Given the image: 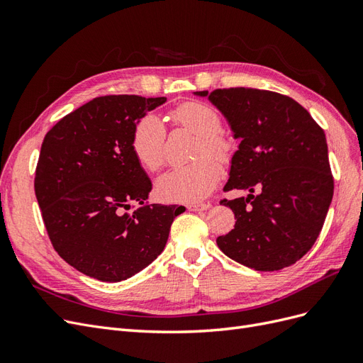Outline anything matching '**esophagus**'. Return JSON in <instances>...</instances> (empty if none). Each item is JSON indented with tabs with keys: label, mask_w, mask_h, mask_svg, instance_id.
Here are the masks:
<instances>
[{
	"label": "esophagus",
	"mask_w": 363,
	"mask_h": 363,
	"mask_svg": "<svg viewBox=\"0 0 363 363\" xmlns=\"http://www.w3.org/2000/svg\"><path fill=\"white\" fill-rule=\"evenodd\" d=\"M211 207V203H199V204H189L188 208L192 212H200V211H207Z\"/></svg>",
	"instance_id": "34e87169"
}]
</instances>
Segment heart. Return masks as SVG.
I'll use <instances>...</instances> for the list:
<instances>
[{
    "instance_id": "obj_1",
    "label": "heart",
    "mask_w": 363,
    "mask_h": 363,
    "mask_svg": "<svg viewBox=\"0 0 363 363\" xmlns=\"http://www.w3.org/2000/svg\"><path fill=\"white\" fill-rule=\"evenodd\" d=\"M172 123L199 135L195 157L191 164L175 167L160 175L157 192L172 203H199L211 194L219 180L218 162L225 163L233 156L235 145L223 131V119L213 107L200 101H186L172 108ZM167 130L156 115L142 116L131 133V151L148 171H156L164 163ZM211 157L208 158V156Z\"/></svg>"
}]
</instances>
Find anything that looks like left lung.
Instances as JSON below:
<instances>
[{
	"instance_id": "1",
	"label": "left lung",
	"mask_w": 363,
	"mask_h": 363,
	"mask_svg": "<svg viewBox=\"0 0 363 363\" xmlns=\"http://www.w3.org/2000/svg\"><path fill=\"white\" fill-rule=\"evenodd\" d=\"M195 94L208 96L240 139L224 191L250 192L221 200L236 224L216 239L219 250L256 271L294 265L320 236L333 199L324 130L277 92L228 87Z\"/></svg>"
}]
</instances>
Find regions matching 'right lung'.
Instances as JSON below:
<instances>
[{"instance_id":"right-lung-1","label":"right lung","mask_w":363,"mask_h":363,"mask_svg":"<svg viewBox=\"0 0 363 363\" xmlns=\"http://www.w3.org/2000/svg\"><path fill=\"white\" fill-rule=\"evenodd\" d=\"M164 96L106 95L63 116L43 138L35 192L57 255L86 276L121 281L163 251L183 206L150 204L151 182L131 133ZM141 206L128 213L129 203Z\"/></svg>"}]
</instances>
